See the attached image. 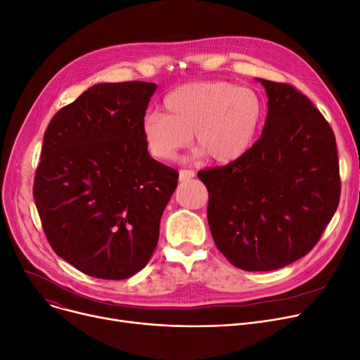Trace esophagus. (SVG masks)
Masks as SVG:
<instances>
[{
	"label": "esophagus",
	"mask_w": 360,
	"mask_h": 360,
	"mask_svg": "<svg viewBox=\"0 0 360 360\" xmlns=\"http://www.w3.org/2000/svg\"><path fill=\"white\" fill-rule=\"evenodd\" d=\"M193 177H195V171H192V169H180L179 171V180L180 181L191 180Z\"/></svg>",
	"instance_id": "obj_1"
}]
</instances>
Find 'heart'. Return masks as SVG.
Here are the masks:
<instances>
[{"instance_id": "obj_1", "label": "heart", "mask_w": 360, "mask_h": 360, "mask_svg": "<svg viewBox=\"0 0 360 360\" xmlns=\"http://www.w3.org/2000/svg\"><path fill=\"white\" fill-rule=\"evenodd\" d=\"M162 110L164 114L150 112L142 122L152 157L174 158L193 133L199 153L221 165L246 155L264 117L258 92L227 80L181 84L165 95Z\"/></svg>"}]
</instances>
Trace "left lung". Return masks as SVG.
<instances>
[{
    "instance_id": "obj_1",
    "label": "left lung",
    "mask_w": 360,
    "mask_h": 360,
    "mask_svg": "<svg viewBox=\"0 0 360 360\" xmlns=\"http://www.w3.org/2000/svg\"><path fill=\"white\" fill-rule=\"evenodd\" d=\"M258 80L268 95L261 138L238 161L198 177L218 250L240 269L272 271L314 249L341 181L334 131L312 101L288 83Z\"/></svg>"
}]
</instances>
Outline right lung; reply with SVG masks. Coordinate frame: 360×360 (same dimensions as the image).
<instances>
[{"instance_id":"right-lung-1","label":"right lung","mask_w":360,"mask_h":360,"mask_svg":"<svg viewBox=\"0 0 360 360\" xmlns=\"http://www.w3.org/2000/svg\"><path fill=\"white\" fill-rule=\"evenodd\" d=\"M149 82L99 83L63 107L44 136L33 198L53 250L86 276L126 280L149 262L179 173L142 136Z\"/></svg>"}]
</instances>
